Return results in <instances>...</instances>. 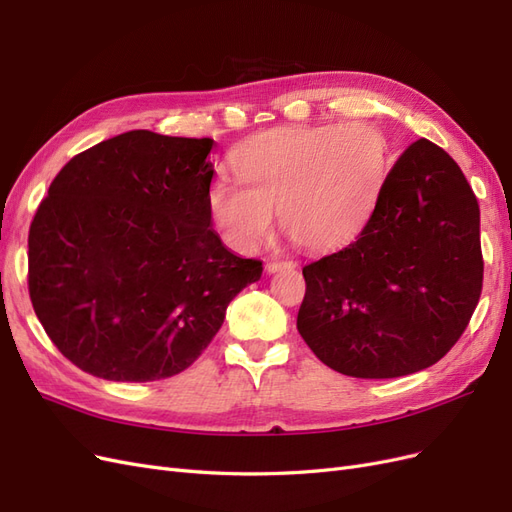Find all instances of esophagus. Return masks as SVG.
I'll list each match as a JSON object with an SVG mask.
<instances>
[{"label":"esophagus","mask_w":512,"mask_h":512,"mask_svg":"<svg viewBox=\"0 0 512 512\" xmlns=\"http://www.w3.org/2000/svg\"><path fill=\"white\" fill-rule=\"evenodd\" d=\"M292 267H297V262H292V260H280V258H271V260H267V265H265L267 273H277V271L292 269Z\"/></svg>","instance_id":"34e87169"}]
</instances>
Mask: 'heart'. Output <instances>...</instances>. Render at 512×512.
<instances>
[{
    "label": "heart",
    "instance_id": "b5f03b06",
    "mask_svg": "<svg viewBox=\"0 0 512 512\" xmlns=\"http://www.w3.org/2000/svg\"><path fill=\"white\" fill-rule=\"evenodd\" d=\"M239 181L215 179L213 222L250 250L269 235L275 209L286 235L307 250H333L359 235L389 175L386 138L363 123L260 132L232 153Z\"/></svg>",
    "mask_w": 512,
    "mask_h": 512
}]
</instances>
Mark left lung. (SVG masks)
<instances>
[{"label": "left lung", "mask_w": 512, "mask_h": 512, "mask_svg": "<svg viewBox=\"0 0 512 512\" xmlns=\"http://www.w3.org/2000/svg\"><path fill=\"white\" fill-rule=\"evenodd\" d=\"M297 329L352 378H399L451 350L483 290L478 200L448 153L412 143L350 245L303 267Z\"/></svg>", "instance_id": "1"}]
</instances>
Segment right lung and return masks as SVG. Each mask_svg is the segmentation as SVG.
Segmentation results:
<instances>
[{
	"mask_svg": "<svg viewBox=\"0 0 512 512\" xmlns=\"http://www.w3.org/2000/svg\"><path fill=\"white\" fill-rule=\"evenodd\" d=\"M211 138L132 130L74 156L29 226L27 286L70 363L115 382L188 369L262 262L211 226Z\"/></svg>",
	"mask_w": 512,
	"mask_h": 512,
	"instance_id": "add662e5",
	"label": "right lung"
}]
</instances>
